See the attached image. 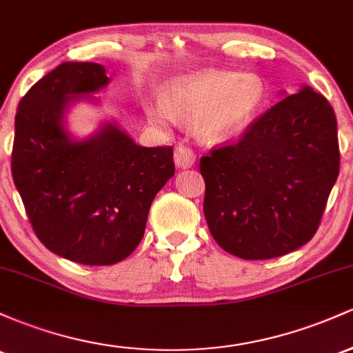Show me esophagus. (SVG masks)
<instances>
[{"label":"esophagus","mask_w":353,"mask_h":353,"mask_svg":"<svg viewBox=\"0 0 353 353\" xmlns=\"http://www.w3.org/2000/svg\"><path fill=\"white\" fill-rule=\"evenodd\" d=\"M174 163L179 169H189L196 164V154L188 145H177L174 151Z\"/></svg>","instance_id":"34e87169"}]
</instances>
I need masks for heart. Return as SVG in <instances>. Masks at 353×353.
I'll return each mask as SVG.
<instances>
[{
  "instance_id": "heart-1",
  "label": "heart",
  "mask_w": 353,
  "mask_h": 353,
  "mask_svg": "<svg viewBox=\"0 0 353 353\" xmlns=\"http://www.w3.org/2000/svg\"><path fill=\"white\" fill-rule=\"evenodd\" d=\"M265 94L264 81L254 72L209 70L168 81L159 89L161 101L144 103V112L156 125L196 121L202 143L221 144L252 124Z\"/></svg>"
}]
</instances>
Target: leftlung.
Instances as JSON below:
<instances>
[{
	"mask_svg": "<svg viewBox=\"0 0 353 353\" xmlns=\"http://www.w3.org/2000/svg\"><path fill=\"white\" fill-rule=\"evenodd\" d=\"M339 165L329 101L310 86L285 94L237 144L201 159L210 234L245 261L292 252L317 230Z\"/></svg>",
	"mask_w": 353,
	"mask_h": 353,
	"instance_id": "1",
	"label": "left lung"
}]
</instances>
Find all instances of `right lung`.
Listing matches in <instances>:
<instances>
[{
    "label": "right lung",
    "instance_id": "right-lung-1",
    "mask_svg": "<svg viewBox=\"0 0 353 353\" xmlns=\"http://www.w3.org/2000/svg\"><path fill=\"white\" fill-rule=\"evenodd\" d=\"M98 63H61L19 101L11 172L36 236L84 265H112L144 236L149 208L174 176L172 148H143L114 121L76 137L70 109L98 104L109 84Z\"/></svg>",
    "mask_w": 353,
    "mask_h": 353
}]
</instances>
